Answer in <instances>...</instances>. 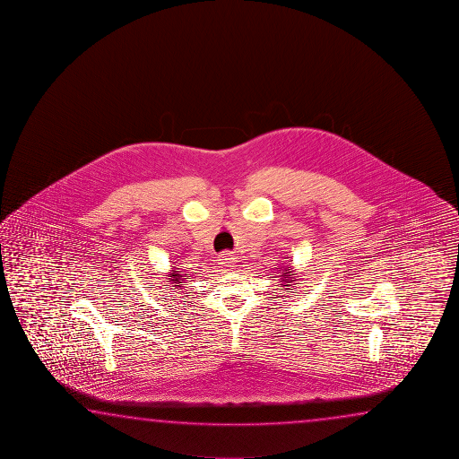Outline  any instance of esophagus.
<instances>
[{
    "label": "esophagus",
    "instance_id": "obj_1",
    "mask_svg": "<svg viewBox=\"0 0 459 459\" xmlns=\"http://www.w3.org/2000/svg\"><path fill=\"white\" fill-rule=\"evenodd\" d=\"M236 258H234L233 252H223L220 254V264L225 268H231L233 266Z\"/></svg>",
    "mask_w": 459,
    "mask_h": 459
}]
</instances>
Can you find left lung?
Segmentation results:
<instances>
[{
	"instance_id": "obj_1",
	"label": "left lung",
	"mask_w": 459,
	"mask_h": 459,
	"mask_svg": "<svg viewBox=\"0 0 459 459\" xmlns=\"http://www.w3.org/2000/svg\"><path fill=\"white\" fill-rule=\"evenodd\" d=\"M288 268H290V266H288ZM281 276H282V281H284V284H281V286H286V290H289V286H290V284H286V282H292V281L296 280H294V278H290L292 274L289 273V270H286V273H282Z\"/></svg>"
}]
</instances>
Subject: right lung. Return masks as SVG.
I'll use <instances>...</instances> for the list:
<instances>
[{"label": "right lung", "instance_id": "obj_1", "mask_svg": "<svg viewBox=\"0 0 459 459\" xmlns=\"http://www.w3.org/2000/svg\"><path fill=\"white\" fill-rule=\"evenodd\" d=\"M187 280V276H183V274H181V273H171L170 274V281L171 282H173V284H175V286H173V288H178V286H177V284H179V282H183V281H186ZM179 288H181V286H179Z\"/></svg>", "mask_w": 459, "mask_h": 459}]
</instances>
